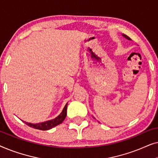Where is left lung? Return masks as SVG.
<instances>
[{
  "mask_svg": "<svg viewBox=\"0 0 158 158\" xmlns=\"http://www.w3.org/2000/svg\"><path fill=\"white\" fill-rule=\"evenodd\" d=\"M123 36H124V37H125V38H126V39H127V40H131V39H130V38H129L128 36H127V35H126V34H123Z\"/></svg>",
  "mask_w": 158,
  "mask_h": 158,
  "instance_id": "8db88e82",
  "label": "left lung"
}]
</instances>
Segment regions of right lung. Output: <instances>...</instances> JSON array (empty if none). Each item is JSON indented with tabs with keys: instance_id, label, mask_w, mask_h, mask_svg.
Returning a JSON list of instances; mask_svg holds the SVG:
<instances>
[{
	"instance_id": "obj_1",
	"label": "right lung",
	"mask_w": 158,
	"mask_h": 158,
	"mask_svg": "<svg viewBox=\"0 0 158 158\" xmlns=\"http://www.w3.org/2000/svg\"><path fill=\"white\" fill-rule=\"evenodd\" d=\"M67 108H68V103H66V105L64 106L63 110H62V113L60 114L57 117L54 118L52 120L47 121V122H42V123H39V124H31V123H28L26 122H23L25 123L26 124L30 127H32L34 129H40V130H49L53 127H55L57 125L61 124V123L64 120V118L66 117L67 115Z\"/></svg>"
}]
</instances>
